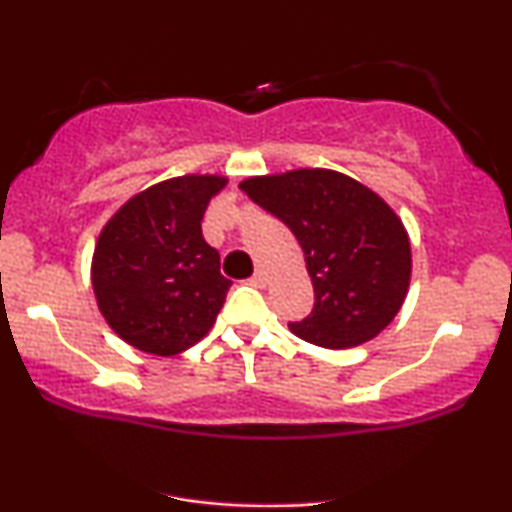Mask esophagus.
<instances>
[{
    "label": "esophagus",
    "mask_w": 512,
    "mask_h": 512,
    "mask_svg": "<svg viewBox=\"0 0 512 512\" xmlns=\"http://www.w3.org/2000/svg\"><path fill=\"white\" fill-rule=\"evenodd\" d=\"M252 284L255 286H267V272H264V269H257L255 274H252Z\"/></svg>",
    "instance_id": "34e87169"
}]
</instances>
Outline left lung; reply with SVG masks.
<instances>
[{"label": "left lung", "mask_w": 512, "mask_h": 512, "mask_svg": "<svg viewBox=\"0 0 512 512\" xmlns=\"http://www.w3.org/2000/svg\"><path fill=\"white\" fill-rule=\"evenodd\" d=\"M240 190L284 221L303 248L315 305L289 322L296 337L351 349L395 320L411 279L409 236L373 190L325 168L248 178Z\"/></svg>", "instance_id": "obj_1"}]
</instances>
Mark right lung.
<instances>
[{"label":"right lung","instance_id":"right-lung-1","mask_svg":"<svg viewBox=\"0 0 512 512\" xmlns=\"http://www.w3.org/2000/svg\"><path fill=\"white\" fill-rule=\"evenodd\" d=\"M223 187L221 175L163 180L105 223L93 250V293L105 322L134 349L175 356L216 322L231 281L202 219Z\"/></svg>","mask_w":512,"mask_h":512}]
</instances>
